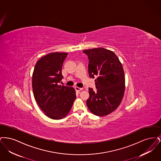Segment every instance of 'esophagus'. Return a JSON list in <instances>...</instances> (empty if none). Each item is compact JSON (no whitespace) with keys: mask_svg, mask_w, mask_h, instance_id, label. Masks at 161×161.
<instances>
[{"mask_svg":"<svg viewBox=\"0 0 161 161\" xmlns=\"http://www.w3.org/2000/svg\"><path fill=\"white\" fill-rule=\"evenodd\" d=\"M75 89L76 91H78V92H80V91H81L83 90L82 88H80V87H75Z\"/></svg>","mask_w":161,"mask_h":161,"instance_id":"obj_1","label":"esophagus"}]
</instances>
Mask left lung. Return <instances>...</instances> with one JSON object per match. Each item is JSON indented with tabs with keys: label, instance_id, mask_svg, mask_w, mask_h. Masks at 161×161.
Masks as SVG:
<instances>
[{
	"label": "left lung",
	"instance_id": "1",
	"mask_svg": "<svg viewBox=\"0 0 161 161\" xmlns=\"http://www.w3.org/2000/svg\"><path fill=\"white\" fill-rule=\"evenodd\" d=\"M89 58V77L94 78L97 91L89 88L86 104L93 114L103 116L117 108L125 92L123 65L116 55L103 47L84 50Z\"/></svg>",
	"mask_w": 161,
	"mask_h": 161
}]
</instances>
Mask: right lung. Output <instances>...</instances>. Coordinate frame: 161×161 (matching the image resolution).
I'll return each instance as SVG.
<instances>
[{
  "label": "right lung",
  "instance_id": "1",
  "mask_svg": "<svg viewBox=\"0 0 161 161\" xmlns=\"http://www.w3.org/2000/svg\"><path fill=\"white\" fill-rule=\"evenodd\" d=\"M67 53H52L39 59L32 74V86L40 108L49 118L60 119L68 114L76 98L75 89L59 86Z\"/></svg>",
  "mask_w": 161,
  "mask_h": 161
}]
</instances>
